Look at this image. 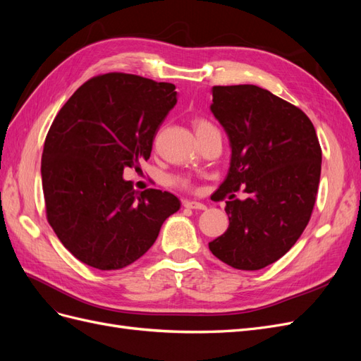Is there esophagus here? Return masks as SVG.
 <instances>
[{
    "mask_svg": "<svg viewBox=\"0 0 361 361\" xmlns=\"http://www.w3.org/2000/svg\"><path fill=\"white\" fill-rule=\"evenodd\" d=\"M183 206L188 207V209H195V211H204L206 209V204H203L200 202H195V200L183 202Z\"/></svg>",
    "mask_w": 361,
    "mask_h": 361,
    "instance_id": "1",
    "label": "esophagus"
}]
</instances>
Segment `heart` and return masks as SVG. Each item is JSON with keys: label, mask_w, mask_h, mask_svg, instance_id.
Returning a JSON list of instances; mask_svg holds the SVG:
<instances>
[{"label": "heart", "mask_w": 361, "mask_h": 361, "mask_svg": "<svg viewBox=\"0 0 361 361\" xmlns=\"http://www.w3.org/2000/svg\"><path fill=\"white\" fill-rule=\"evenodd\" d=\"M194 128H195V133H202V130L204 129H209V128H214V125L211 122H207L206 118L203 117H197L194 118ZM171 185H174V187H179L182 190H188L192 187V182L188 176H183V174H178V176H173L171 178Z\"/></svg>", "instance_id": "obj_1"}]
</instances>
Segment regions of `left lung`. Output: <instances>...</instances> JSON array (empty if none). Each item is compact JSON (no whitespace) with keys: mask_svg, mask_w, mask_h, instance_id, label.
Instances as JSON below:
<instances>
[{"mask_svg":"<svg viewBox=\"0 0 361 361\" xmlns=\"http://www.w3.org/2000/svg\"><path fill=\"white\" fill-rule=\"evenodd\" d=\"M211 111L232 158L214 194L228 199V227L209 250L232 268L262 269L285 256L309 224L321 178L319 140L298 106L257 85H215ZM239 188L245 201L234 197Z\"/></svg>","mask_w":361,"mask_h":361,"instance_id":"obj_1","label":"left lung"}]
</instances>
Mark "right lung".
Segmentation results:
<instances>
[{"instance_id":"right-lung-1","label":"right lung","mask_w":361,"mask_h":361,"mask_svg":"<svg viewBox=\"0 0 361 361\" xmlns=\"http://www.w3.org/2000/svg\"><path fill=\"white\" fill-rule=\"evenodd\" d=\"M176 87L130 73L93 76L54 118L42 154L48 223L82 264L120 269L157 241L180 202L169 191H135L125 167L147 161Z\"/></svg>"}]
</instances>
